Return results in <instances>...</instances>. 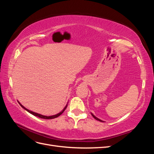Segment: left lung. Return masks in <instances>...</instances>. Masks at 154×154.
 Wrapping results in <instances>:
<instances>
[{"label":"left lung","mask_w":154,"mask_h":154,"mask_svg":"<svg viewBox=\"0 0 154 154\" xmlns=\"http://www.w3.org/2000/svg\"><path fill=\"white\" fill-rule=\"evenodd\" d=\"M91 115L93 116V118H94L95 119H96V120H97V121H100V122H103V121H102V120H101V119H100L99 118H97V117H96V116L93 114L92 113H91Z\"/></svg>","instance_id":"left-lung-1"}]
</instances>
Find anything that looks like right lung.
Masks as SVG:
<instances>
[{
  "label": "right lung",
  "mask_w": 154,
  "mask_h": 154,
  "mask_svg": "<svg viewBox=\"0 0 154 154\" xmlns=\"http://www.w3.org/2000/svg\"><path fill=\"white\" fill-rule=\"evenodd\" d=\"M18 103H19V104H20V105L22 107L23 109H25L26 111H27L28 112H29L30 114H32V115H34V116H37V117H38V118H42V119H54V118H57V117H58L59 116H60L61 115L63 112L65 111V110L66 109V108H67V104H68V103H67V105H66V106L64 107L63 108V109L61 111V112H60L59 113H58V114H55V115H53V116H44V115H42V114H38V113H36V112H32V111H31V110H28L27 109H26L25 106H23L19 101H18Z\"/></svg>",
  "instance_id": "right-lung-1"
}]
</instances>
